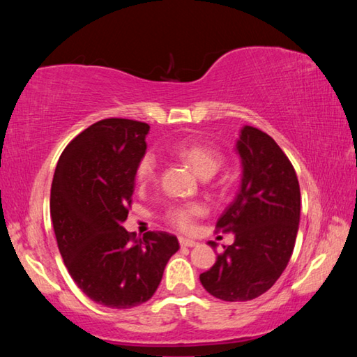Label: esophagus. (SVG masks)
Masks as SVG:
<instances>
[{"label":"esophagus","instance_id":"obj_1","mask_svg":"<svg viewBox=\"0 0 357 357\" xmlns=\"http://www.w3.org/2000/svg\"><path fill=\"white\" fill-rule=\"evenodd\" d=\"M179 244L183 247H195L197 243L193 239H187V238H179Z\"/></svg>","mask_w":357,"mask_h":357}]
</instances>
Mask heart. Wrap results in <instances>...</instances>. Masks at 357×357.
I'll use <instances>...</instances> for the list:
<instances>
[{"label": "heart", "mask_w": 357, "mask_h": 357, "mask_svg": "<svg viewBox=\"0 0 357 357\" xmlns=\"http://www.w3.org/2000/svg\"><path fill=\"white\" fill-rule=\"evenodd\" d=\"M173 154L189 164L202 178H209L219 170L222 164V154L219 149L209 146L206 143L198 140H183L173 146ZM157 176V162L153 154L143 155L138 162L135 179L137 184L142 187L149 185ZM204 213V208L198 203L176 204L167 211V220L173 227L179 229H189L193 225V220Z\"/></svg>", "instance_id": "1"}]
</instances>
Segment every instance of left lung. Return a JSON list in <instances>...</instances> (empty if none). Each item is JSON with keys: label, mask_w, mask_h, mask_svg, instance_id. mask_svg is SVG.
<instances>
[{"label": "left lung", "mask_w": 357, "mask_h": 357, "mask_svg": "<svg viewBox=\"0 0 357 357\" xmlns=\"http://www.w3.org/2000/svg\"><path fill=\"white\" fill-rule=\"evenodd\" d=\"M236 153L243 165L239 192L217 220L234 243L200 274L204 289L228 302L255 299L274 285L291 258L301 214L298 176L273 138L244 126ZM209 245L215 249L213 241Z\"/></svg>", "instance_id": "obj_1"}]
</instances>
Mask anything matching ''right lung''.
<instances>
[{"instance_id":"obj_1","label":"right lung","mask_w":357,"mask_h":357,"mask_svg":"<svg viewBox=\"0 0 357 357\" xmlns=\"http://www.w3.org/2000/svg\"><path fill=\"white\" fill-rule=\"evenodd\" d=\"M148 132L140 121H98L66 146L53 174L50 215L59 253L77 287L110 309L153 298L179 249L170 233L132 239L123 227Z\"/></svg>"}]
</instances>
